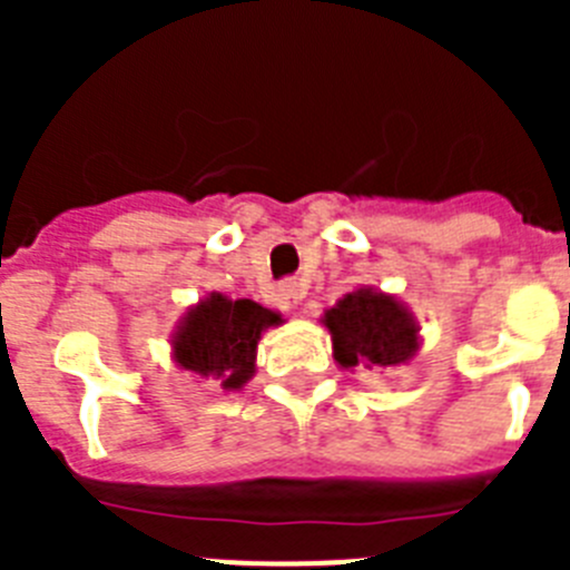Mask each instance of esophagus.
<instances>
[{"mask_svg": "<svg viewBox=\"0 0 570 570\" xmlns=\"http://www.w3.org/2000/svg\"><path fill=\"white\" fill-rule=\"evenodd\" d=\"M302 296H305V288H302L299 282H282L279 291H276V302H279V308L285 311L296 308L302 302Z\"/></svg>", "mask_w": 570, "mask_h": 570, "instance_id": "esophagus-1", "label": "esophagus"}]
</instances>
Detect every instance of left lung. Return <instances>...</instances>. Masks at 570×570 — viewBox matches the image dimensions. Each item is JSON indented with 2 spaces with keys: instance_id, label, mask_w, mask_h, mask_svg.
Instances as JSON below:
<instances>
[{
  "instance_id": "left-lung-1",
  "label": "left lung",
  "mask_w": 570,
  "mask_h": 570,
  "mask_svg": "<svg viewBox=\"0 0 570 570\" xmlns=\"http://www.w3.org/2000/svg\"><path fill=\"white\" fill-rule=\"evenodd\" d=\"M334 336V360L342 367H387L411 360L416 351V325L394 296L356 291L325 314Z\"/></svg>"
}]
</instances>
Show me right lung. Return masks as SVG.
Segmentation results:
<instances>
[{
	"instance_id": "1",
	"label": "right lung",
	"mask_w": 570,
	"mask_h": 570,
	"mask_svg": "<svg viewBox=\"0 0 570 570\" xmlns=\"http://www.w3.org/2000/svg\"><path fill=\"white\" fill-rule=\"evenodd\" d=\"M279 322V314L256 302H230L223 294H214L185 316L174 340L176 362L185 371L219 380L223 387H242L254 376L262 328Z\"/></svg>"
}]
</instances>
